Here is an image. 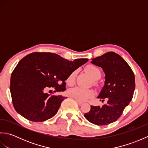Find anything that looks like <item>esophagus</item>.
<instances>
[{
  "instance_id": "1",
  "label": "esophagus",
  "mask_w": 148,
  "mask_h": 148,
  "mask_svg": "<svg viewBox=\"0 0 148 148\" xmlns=\"http://www.w3.org/2000/svg\"><path fill=\"white\" fill-rule=\"evenodd\" d=\"M76 100V101H77V103H78V104H79V105H81V104H82V103H83V102H81V101H79V100Z\"/></svg>"
}]
</instances>
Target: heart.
Returning a JSON list of instances; mask_svg holds the SVG:
<instances>
[{"instance_id":"b5f03b06","label":"heart","mask_w":148,"mask_h":148,"mask_svg":"<svg viewBox=\"0 0 148 148\" xmlns=\"http://www.w3.org/2000/svg\"><path fill=\"white\" fill-rule=\"evenodd\" d=\"M85 70L93 79H97L100 76V71L99 69L95 66L89 65L86 66ZM76 73V71H74L68 77L67 81L69 85H72L74 83ZM68 95L72 98L82 102L85 101V100L89 99L90 97H92L93 95V92L91 90L77 86L69 90Z\"/></svg>"}]
</instances>
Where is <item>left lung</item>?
<instances>
[{
	"label": "left lung",
	"instance_id": "1",
	"mask_svg": "<svg viewBox=\"0 0 148 148\" xmlns=\"http://www.w3.org/2000/svg\"><path fill=\"white\" fill-rule=\"evenodd\" d=\"M92 64L101 67L105 73V83L97 98L106 104L91 106L84 114L88 121L97 125H107L120 117L132 99L136 87L134 74L127 62L114 52H108L92 58Z\"/></svg>",
	"mask_w": 148,
	"mask_h": 148
}]
</instances>
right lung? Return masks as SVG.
Listing matches in <instances>:
<instances>
[{
    "mask_svg": "<svg viewBox=\"0 0 148 148\" xmlns=\"http://www.w3.org/2000/svg\"><path fill=\"white\" fill-rule=\"evenodd\" d=\"M88 61V58L69 61L52 53L34 52L25 56L11 76L10 92L16 111L34 122L53 117L67 97L46 92L50 88H55V92H64L69 75Z\"/></svg>",
    "mask_w": 148,
    "mask_h": 148,
    "instance_id": "right-lung-1",
    "label": "right lung"
}]
</instances>
